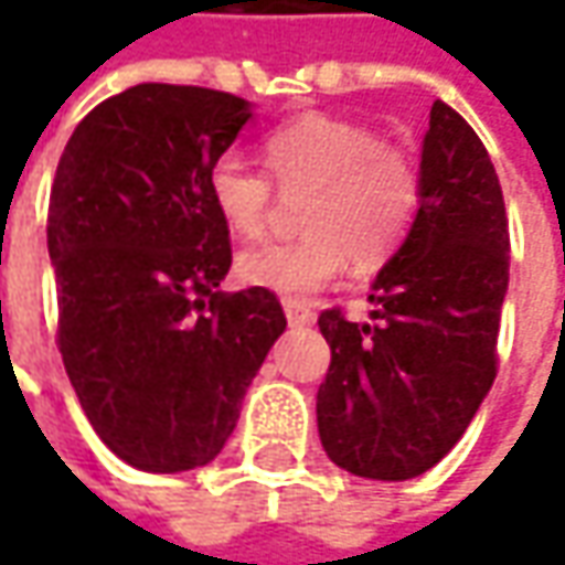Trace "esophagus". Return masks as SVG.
I'll return each instance as SVG.
<instances>
[{
  "label": "esophagus",
  "mask_w": 565,
  "mask_h": 565,
  "mask_svg": "<svg viewBox=\"0 0 565 565\" xmlns=\"http://www.w3.org/2000/svg\"><path fill=\"white\" fill-rule=\"evenodd\" d=\"M282 311H286V320H289V327H308V323H315V311L305 305V301H295V298H286L282 301Z\"/></svg>",
  "instance_id": "34e87169"
}]
</instances>
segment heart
<instances>
[{
  "instance_id": "obj_1",
  "label": "heart",
  "mask_w": 565,
  "mask_h": 565,
  "mask_svg": "<svg viewBox=\"0 0 565 565\" xmlns=\"http://www.w3.org/2000/svg\"><path fill=\"white\" fill-rule=\"evenodd\" d=\"M264 169L238 153L210 166V198L235 235L257 238L270 223L276 189L301 194L298 235L238 257V276L282 298H308L339 279L349 257L377 267L408 238L424 201L418 160L374 128L337 116H298L264 138Z\"/></svg>"
}]
</instances>
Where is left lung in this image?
I'll list each match as a JSON object with an SVG mask.
<instances>
[{"label": "left lung", "instance_id": "1", "mask_svg": "<svg viewBox=\"0 0 565 565\" xmlns=\"http://www.w3.org/2000/svg\"><path fill=\"white\" fill-rule=\"evenodd\" d=\"M424 201L374 282L371 320L327 308L317 327L330 371L317 430L339 468L405 481L434 468L475 418L497 377L500 311L510 282L503 188L475 128L444 99L422 150Z\"/></svg>", "mask_w": 565, "mask_h": 565}]
</instances>
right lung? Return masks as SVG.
I'll list each match as a JSON object with an SVG mask.
<instances>
[{"mask_svg": "<svg viewBox=\"0 0 565 565\" xmlns=\"http://www.w3.org/2000/svg\"><path fill=\"white\" fill-rule=\"evenodd\" d=\"M248 119L235 94L138 84L81 119L55 169V345L99 440L141 471L216 459L286 330L267 289L220 292L210 166Z\"/></svg>", "mask_w": 565, "mask_h": 565, "instance_id": "add662e5", "label": "right lung"}]
</instances>
